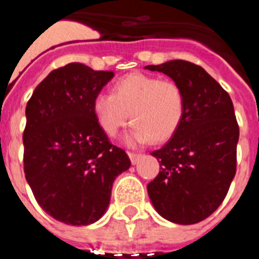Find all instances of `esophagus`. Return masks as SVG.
Masks as SVG:
<instances>
[{
  "mask_svg": "<svg viewBox=\"0 0 259 259\" xmlns=\"http://www.w3.org/2000/svg\"><path fill=\"white\" fill-rule=\"evenodd\" d=\"M128 157L131 159L132 164H136L139 162V159L141 158V154H137V153H128Z\"/></svg>",
  "mask_w": 259,
  "mask_h": 259,
  "instance_id": "esophagus-1",
  "label": "esophagus"
}]
</instances>
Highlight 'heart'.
<instances>
[{
  "instance_id": "b5f03b06",
  "label": "heart",
  "mask_w": 259,
  "mask_h": 259,
  "mask_svg": "<svg viewBox=\"0 0 259 259\" xmlns=\"http://www.w3.org/2000/svg\"><path fill=\"white\" fill-rule=\"evenodd\" d=\"M184 111V93L175 81L143 72L125 75L114 84L113 93H98L93 100V114L107 136H116L131 116L134 127L125 137L130 145L171 139Z\"/></svg>"
}]
</instances>
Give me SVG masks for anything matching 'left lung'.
Returning a JSON list of instances; mask_svg holds the SVG:
<instances>
[{
    "mask_svg": "<svg viewBox=\"0 0 259 259\" xmlns=\"http://www.w3.org/2000/svg\"><path fill=\"white\" fill-rule=\"evenodd\" d=\"M145 68L170 76L185 100L178 131L163 148L150 153L161 171L148 184V194L167 221L198 223L223 202L236 174L239 124L233 104L201 66L175 59Z\"/></svg>",
    "mask_w": 259,
    "mask_h": 259,
    "instance_id": "8db88e82",
    "label": "left lung"
}]
</instances>
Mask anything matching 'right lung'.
Wrapping results in <instances>:
<instances>
[{
	"label": "right lung",
	"instance_id": "add662e5",
	"mask_svg": "<svg viewBox=\"0 0 259 259\" xmlns=\"http://www.w3.org/2000/svg\"><path fill=\"white\" fill-rule=\"evenodd\" d=\"M113 77V71L68 63L52 71L27 104V183L42 210L66 224L88 226L101 218L114 180L131 166L93 114V100Z\"/></svg>",
	"mask_w": 259,
	"mask_h": 259
}]
</instances>
